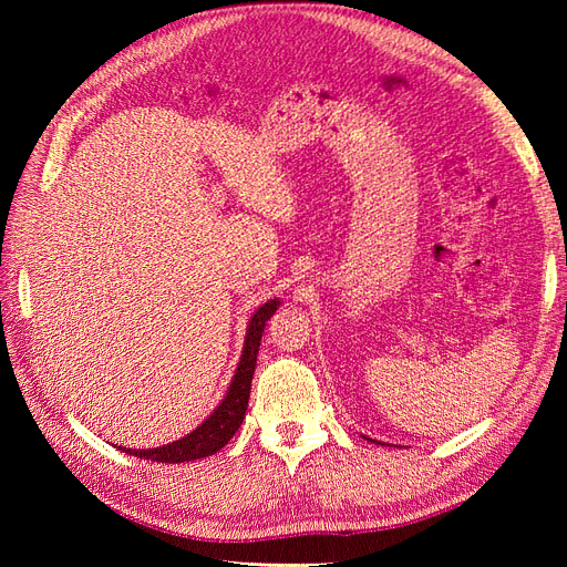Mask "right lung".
Segmentation results:
<instances>
[{"label": "right lung", "mask_w": 567, "mask_h": 567, "mask_svg": "<svg viewBox=\"0 0 567 567\" xmlns=\"http://www.w3.org/2000/svg\"><path fill=\"white\" fill-rule=\"evenodd\" d=\"M277 307H279L277 298L267 300L260 310L250 317L248 329H246L241 362H238V367L234 371V379L225 394V400L217 404V409L196 427V431L184 435L182 440L163 444V447H153V450L120 447V452L132 454L136 458H151L158 463H184V461L210 456L225 447V444L234 437V433L241 427V423L246 419L250 383H252V373L257 367V350H260L265 326H267L269 317L277 312Z\"/></svg>", "instance_id": "add662e5"}]
</instances>
